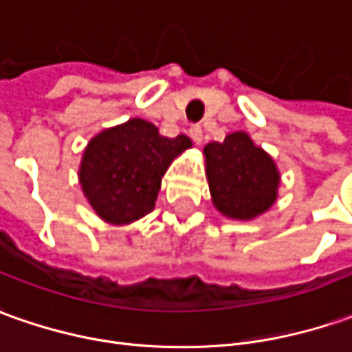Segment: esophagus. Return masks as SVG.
<instances>
[{
  "mask_svg": "<svg viewBox=\"0 0 352 352\" xmlns=\"http://www.w3.org/2000/svg\"><path fill=\"white\" fill-rule=\"evenodd\" d=\"M190 138H192L197 145H201V141H204V129L199 126H192L190 127Z\"/></svg>",
  "mask_w": 352,
  "mask_h": 352,
  "instance_id": "1",
  "label": "esophagus"
}]
</instances>
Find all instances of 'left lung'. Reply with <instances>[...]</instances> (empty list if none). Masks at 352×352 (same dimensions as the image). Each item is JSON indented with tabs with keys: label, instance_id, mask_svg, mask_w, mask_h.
<instances>
[{
	"label": "left lung",
	"instance_id": "left-lung-1",
	"mask_svg": "<svg viewBox=\"0 0 352 352\" xmlns=\"http://www.w3.org/2000/svg\"><path fill=\"white\" fill-rule=\"evenodd\" d=\"M204 155L213 205L225 217L250 221L275 204L280 180L277 164L246 131L205 145Z\"/></svg>",
	"mask_w": 352,
	"mask_h": 352
}]
</instances>
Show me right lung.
<instances>
[{
    "label": "right lung",
    "instance_id": "right-lung-1",
    "mask_svg": "<svg viewBox=\"0 0 352 352\" xmlns=\"http://www.w3.org/2000/svg\"><path fill=\"white\" fill-rule=\"evenodd\" d=\"M190 147V138H162L159 127L141 118L108 127L82 153V193L102 221L129 225L155 209L164 172Z\"/></svg>",
    "mask_w": 352,
    "mask_h": 352
}]
</instances>
